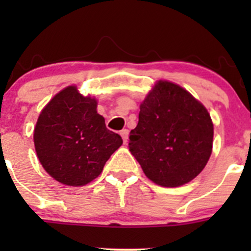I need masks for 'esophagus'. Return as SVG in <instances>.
I'll use <instances>...</instances> for the list:
<instances>
[{"label": "esophagus", "mask_w": 251, "mask_h": 251, "mask_svg": "<svg viewBox=\"0 0 251 251\" xmlns=\"http://www.w3.org/2000/svg\"><path fill=\"white\" fill-rule=\"evenodd\" d=\"M120 135H121V137H123L124 143H126V142H127V140H128V130H127V128H124V130H121Z\"/></svg>", "instance_id": "34e87169"}]
</instances>
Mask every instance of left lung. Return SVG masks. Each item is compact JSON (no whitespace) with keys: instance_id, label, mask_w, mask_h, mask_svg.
<instances>
[{"instance_id":"8db88e82","label":"left lung","mask_w":251,"mask_h":251,"mask_svg":"<svg viewBox=\"0 0 251 251\" xmlns=\"http://www.w3.org/2000/svg\"><path fill=\"white\" fill-rule=\"evenodd\" d=\"M212 137L206 108L181 86L160 80L141 103L128 148L154 183L178 187L205 168Z\"/></svg>"}]
</instances>
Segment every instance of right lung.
I'll return each instance as SVG.
<instances>
[{"mask_svg": "<svg viewBox=\"0 0 251 251\" xmlns=\"http://www.w3.org/2000/svg\"><path fill=\"white\" fill-rule=\"evenodd\" d=\"M37 158L55 181L85 186L98 177L123 144L97 113V100L68 86L44 108L34 130Z\"/></svg>", "mask_w": 251, "mask_h": 251, "instance_id": "add662e5", "label": "right lung"}]
</instances>
